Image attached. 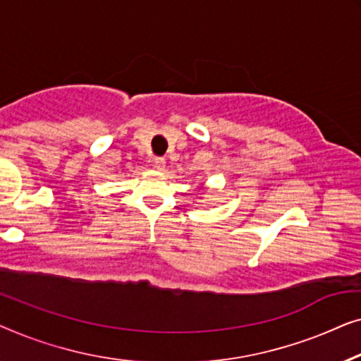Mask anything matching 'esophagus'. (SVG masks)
<instances>
[{
	"mask_svg": "<svg viewBox=\"0 0 361 361\" xmlns=\"http://www.w3.org/2000/svg\"><path fill=\"white\" fill-rule=\"evenodd\" d=\"M154 164H155L157 170H164L165 169V159H161V157H157V159L154 160Z\"/></svg>",
	"mask_w": 361,
	"mask_h": 361,
	"instance_id": "obj_1",
	"label": "esophagus"
}]
</instances>
